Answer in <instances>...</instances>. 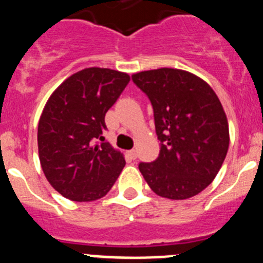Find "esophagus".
Returning a JSON list of instances; mask_svg holds the SVG:
<instances>
[{
    "label": "esophagus",
    "mask_w": 263,
    "mask_h": 263,
    "mask_svg": "<svg viewBox=\"0 0 263 263\" xmlns=\"http://www.w3.org/2000/svg\"><path fill=\"white\" fill-rule=\"evenodd\" d=\"M128 156L131 157L132 160L136 159V157H138V154H136V149H131V151H128Z\"/></svg>",
    "instance_id": "1"
}]
</instances>
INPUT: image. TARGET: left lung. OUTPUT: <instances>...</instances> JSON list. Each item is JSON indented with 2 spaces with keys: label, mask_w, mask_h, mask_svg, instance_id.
<instances>
[{
  "label": "left lung",
  "mask_w": 263,
  "mask_h": 263,
  "mask_svg": "<svg viewBox=\"0 0 263 263\" xmlns=\"http://www.w3.org/2000/svg\"><path fill=\"white\" fill-rule=\"evenodd\" d=\"M154 108L160 154L139 170L161 197L185 200L214 180L229 148V127L216 92L206 82L177 68L132 75Z\"/></svg>",
  "instance_id": "obj_1"
}]
</instances>
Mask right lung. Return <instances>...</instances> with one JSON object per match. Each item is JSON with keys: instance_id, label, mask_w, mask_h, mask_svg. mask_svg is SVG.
Returning <instances> with one entry per match:
<instances>
[{"instance_id": "1", "label": "right lung", "mask_w": 263, "mask_h": 263, "mask_svg": "<svg viewBox=\"0 0 263 263\" xmlns=\"http://www.w3.org/2000/svg\"><path fill=\"white\" fill-rule=\"evenodd\" d=\"M129 75L90 67L67 78L47 100L38 123V152L47 181L72 201L102 198L125 165L104 141V116Z\"/></svg>"}]
</instances>
